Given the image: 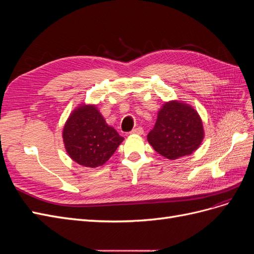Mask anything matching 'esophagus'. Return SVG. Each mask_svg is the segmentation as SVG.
Masks as SVG:
<instances>
[{"label": "esophagus", "instance_id": "34e87169", "mask_svg": "<svg viewBox=\"0 0 254 254\" xmlns=\"http://www.w3.org/2000/svg\"><path fill=\"white\" fill-rule=\"evenodd\" d=\"M143 132H144V130L142 127H136L130 131V133H133V134H143Z\"/></svg>", "mask_w": 254, "mask_h": 254}]
</instances>
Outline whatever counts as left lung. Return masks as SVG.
Here are the masks:
<instances>
[{
	"label": "left lung",
	"mask_w": 254,
	"mask_h": 254,
	"mask_svg": "<svg viewBox=\"0 0 254 254\" xmlns=\"http://www.w3.org/2000/svg\"><path fill=\"white\" fill-rule=\"evenodd\" d=\"M203 139L202 122L190 106L166 103L158 113L147 140L161 156L175 160L195 151Z\"/></svg>",
	"instance_id": "1"
}]
</instances>
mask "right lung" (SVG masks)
I'll list each match as a JSON object with an SVG mask.
<instances>
[{
  "mask_svg": "<svg viewBox=\"0 0 254 254\" xmlns=\"http://www.w3.org/2000/svg\"><path fill=\"white\" fill-rule=\"evenodd\" d=\"M63 136L68 156L86 167L106 163L124 140L107 125L95 106H81L74 110L65 123Z\"/></svg>",
  "mask_w": 254,
  "mask_h": 254,
  "instance_id": "1",
  "label": "right lung"
}]
</instances>
